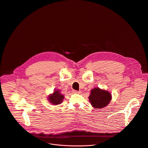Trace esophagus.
<instances>
[{
  "instance_id": "obj_1",
  "label": "esophagus",
  "mask_w": 148,
  "mask_h": 148,
  "mask_svg": "<svg viewBox=\"0 0 148 148\" xmlns=\"http://www.w3.org/2000/svg\"><path fill=\"white\" fill-rule=\"evenodd\" d=\"M73 93H75V94H79L81 92L80 91H77V90H73Z\"/></svg>"
}]
</instances>
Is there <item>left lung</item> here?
Returning <instances> with one entry per match:
<instances>
[{"mask_svg":"<svg viewBox=\"0 0 148 148\" xmlns=\"http://www.w3.org/2000/svg\"><path fill=\"white\" fill-rule=\"evenodd\" d=\"M111 99L112 95L109 92L99 88H93L89 96L91 105L96 109L103 108L109 103Z\"/></svg>","mask_w":148,"mask_h":148,"instance_id":"1","label":"left lung"}]
</instances>
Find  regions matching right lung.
<instances>
[{
    "label": "right lung",
    "instance_id": "right-lung-1",
    "mask_svg": "<svg viewBox=\"0 0 148 148\" xmlns=\"http://www.w3.org/2000/svg\"><path fill=\"white\" fill-rule=\"evenodd\" d=\"M48 99L51 103L57 105L61 103L64 99V96L61 95L59 91L56 90L52 95H50L49 96Z\"/></svg>",
    "mask_w": 148,
    "mask_h": 148
}]
</instances>
